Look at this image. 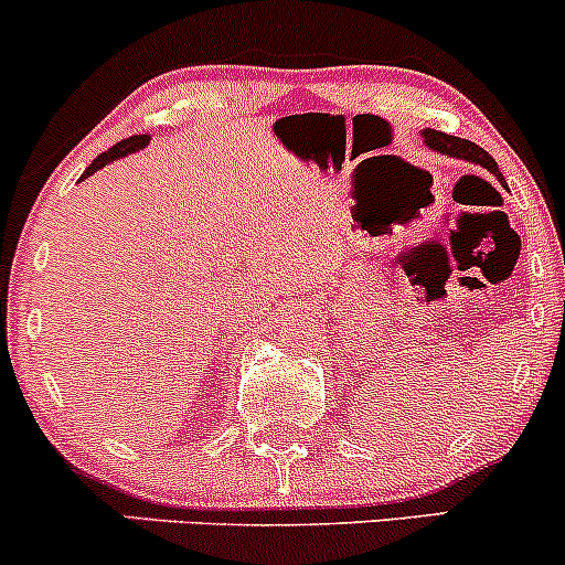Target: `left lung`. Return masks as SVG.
<instances>
[{
  "mask_svg": "<svg viewBox=\"0 0 565 565\" xmlns=\"http://www.w3.org/2000/svg\"><path fill=\"white\" fill-rule=\"evenodd\" d=\"M420 139H424V145L429 147L431 152L448 154V158H458V160H467V163L482 166V169L491 171L493 177L499 179L501 184H504V179H501V171H499V166H495V160L486 150H482V147H477L475 141L458 139V136H448L443 131H431V128L420 131Z\"/></svg>",
  "mask_w": 565,
  "mask_h": 565,
  "instance_id": "1",
  "label": "left lung"
}]
</instances>
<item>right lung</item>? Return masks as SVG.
Masks as SVG:
<instances>
[{"mask_svg":"<svg viewBox=\"0 0 565 565\" xmlns=\"http://www.w3.org/2000/svg\"><path fill=\"white\" fill-rule=\"evenodd\" d=\"M147 145H150V134H139V136H131V139L117 141V145L111 147V150L102 152L96 160H93L88 169H85L83 179L90 177V173H96L98 169H104V166H107V163H115V160L126 158V154H131V152H136V150H145Z\"/></svg>","mask_w":565,"mask_h":565,"instance_id":"1","label":"right lung"}]
</instances>
